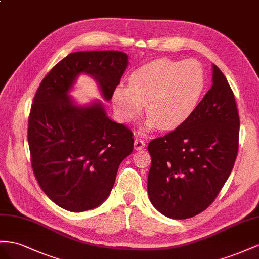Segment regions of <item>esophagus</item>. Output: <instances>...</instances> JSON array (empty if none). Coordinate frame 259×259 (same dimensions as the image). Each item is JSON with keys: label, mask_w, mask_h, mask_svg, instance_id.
Instances as JSON below:
<instances>
[{"label": "esophagus", "mask_w": 259, "mask_h": 259, "mask_svg": "<svg viewBox=\"0 0 259 259\" xmlns=\"http://www.w3.org/2000/svg\"><path fill=\"white\" fill-rule=\"evenodd\" d=\"M144 146H145V142L142 139H135V150L136 151L143 150Z\"/></svg>", "instance_id": "esophagus-1"}]
</instances>
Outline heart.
Wrapping results in <instances>:
<instances>
[{"label":"heart","mask_w":259,"mask_h":259,"mask_svg":"<svg viewBox=\"0 0 259 259\" xmlns=\"http://www.w3.org/2000/svg\"><path fill=\"white\" fill-rule=\"evenodd\" d=\"M205 88L206 75L199 62L158 58L132 71L129 87L115 89L113 105L120 119L130 122L147 104L150 118L144 130L156 124L159 129L171 130L193 115Z\"/></svg>","instance_id":"b5f03b06"}]
</instances>
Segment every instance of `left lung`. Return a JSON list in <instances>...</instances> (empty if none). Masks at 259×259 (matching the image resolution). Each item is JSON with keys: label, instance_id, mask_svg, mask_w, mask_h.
I'll use <instances>...</instances> for the list:
<instances>
[{"label": "left lung", "instance_id": "1", "mask_svg": "<svg viewBox=\"0 0 259 259\" xmlns=\"http://www.w3.org/2000/svg\"><path fill=\"white\" fill-rule=\"evenodd\" d=\"M240 118L233 91L212 65V85L189 119L149 143L147 194L172 219H187L215 201L239 151Z\"/></svg>", "mask_w": 259, "mask_h": 259}]
</instances>
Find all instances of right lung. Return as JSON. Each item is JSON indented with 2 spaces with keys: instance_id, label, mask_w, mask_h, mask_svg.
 I'll list each match as a JSON object with an SVG mask.
<instances>
[{
  "instance_id": "obj_1",
  "label": "right lung",
  "mask_w": 259,
  "mask_h": 259,
  "mask_svg": "<svg viewBox=\"0 0 259 259\" xmlns=\"http://www.w3.org/2000/svg\"><path fill=\"white\" fill-rule=\"evenodd\" d=\"M128 64L119 51L76 52L57 63L35 92L28 119L32 170L44 193L66 210L104 202L120 162L134 151L132 131L109 119L101 102L79 106L68 92L83 72L112 100Z\"/></svg>"
}]
</instances>
